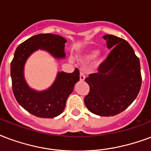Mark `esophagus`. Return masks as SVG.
I'll return each instance as SVG.
<instances>
[{
	"mask_svg": "<svg viewBox=\"0 0 151 151\" xmlns=\"http://www.w3.org/2000/svg\"><path fill=\"white\" fill-rule=\"evenodd\" d=\"M85 78H86V74L84 73L83 71H81L80 72V81H83L85 80Z\"/></svg>",
	"mask_w": 151,
	"mask_h": 151,
	"instance_id": "obj_1",
	"label": "esophagus"
}]
</instances>
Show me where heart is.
Segmentation results:
<instances>
[{
  "label": "heart",
  "instance_id": "obj_1",
  "mask_svg": "<svg viewBox=\"0 0 151 151\" xmlns=\"http://www.w3.org/2000/svg\"><path fill=\"white\" fill-rule=\"evenodd\" d=\"M96 50H91L89 51H87L84 55V59H86V60H90V59H92L96 55Z\"/></svg>",
  "mask_w": 151,
  "mask_h": 151
}]
</instances>
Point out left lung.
<instances>
[{
  "instance_id": "obj_1",
  "label": "left lung",
  "mask_w": 151,
  "mask_h": 151,
  "mask_svg": "<svg viewBox=\"0 0 151 151\" xmlns=\"http://www.w3.org/2000/svg\"><path fill=\"white\" fill-rule=\"evenodd\" d=\"M103 38L111 50L99 65L98 72L86 78L89 93L84 101L92 113L112 116L124 111L135 100L142 76L139 59L126 40L112 35Z\"/></svg>"
}]
</instances>
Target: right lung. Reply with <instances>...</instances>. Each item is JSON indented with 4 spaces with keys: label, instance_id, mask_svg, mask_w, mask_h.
Here are the masks:
<instances>
[{
    "label": "right lung",
    "instance_id": "right-lung-1",
    "mask_svg": "<svg viewBox=\"0 0 151 151\" xmlns=\"http://www.w3.org/2000/svg\"><path fill=\"white\" fill-rule=\"evenodd\" d=\"M66 40L54 34H39L29 38L18 46L11 63L12 92L17 102L35 116L54 118L65 108L68 96L78 82L79 70L73 73L58 72L55 82L45 91H35L27 86L24 76V67L30 55L35 50H47L55 58H64Z\"/></svg>",
    "mask_w": 151,
    "mask_h": 151
}]
</instances>
